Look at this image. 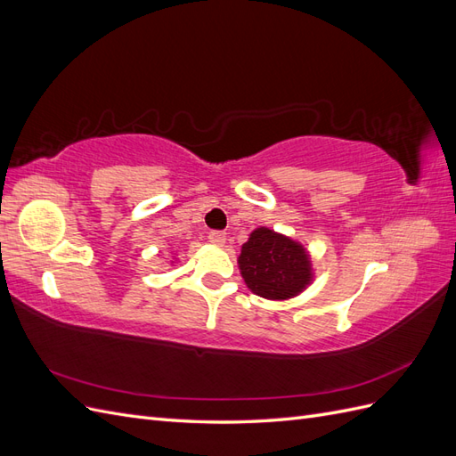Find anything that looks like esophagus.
<instances>
[{
  "label": "esophagus",
  "mask_w": 456,
  "mask_h": 456,
  "mask_svg": "<svg viewBox=\"0 0 456 456\" xmlns=\"http://www.w3.org/2000/svg\"><path fill=\"white\" fill-rule=\"evenodd\" d=\"M209 241L213 243V245H224L226 243V233L224 232H220V230H213V232H209Z\"/></svg>",
  "instance_id": "1"
}]
</instances>
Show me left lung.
Returning <instances> with one entry per match:
<instances>
[{"instance_id":"obj_1","label":"left lung","mask_w":456,"mask_h":456,"mask_svg":"<svg viewBox=\"0 0 456 456\" xmlns=\"http://www.w3.org/2000/svg\"><path fill=\"white\" fill-rule=\"evenodd\" d=\"M247 287L258 297L285 300L305 291L312 266L305 247L268 228H256L238 258Z\"/></svg>"}]
</instances>
